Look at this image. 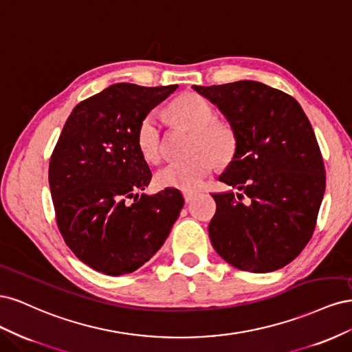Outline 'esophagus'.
<instances>
[{
    "instance_id": "obj_1",
    "label": "esophagus",
    "mask_w": 352,
    "mask_h": 352,
    "mask_svg": "<svg viewBox=\"0 0 352 352\" xmlns=\"http://www.w3.org/2000/svg\"><path fill=\"white\" fill-rule=\"evenodd\" d=\"M194 197H195V192H192V190H185V192H184V198H185L186 202L192 201Z\"/></svg>"
}]
</instances>
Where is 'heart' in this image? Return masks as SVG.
Instances as JSON below:
<instances>
[{"label":"heart","mask_w":352,"mask_h":352,"mask_svg":"<svg viewBox=\"0 0 352 352\" xmlns=\"http://www.w3.org/2000/svg\"><path fill=\"white\" fill-rule=\"evenodd\" d=\"M175 119L195 132L194 148H204L217 160H226L235 151V135L220 122H214L211 104L195 92H185L170 105ZM138 148L148 162L155 163L162 155V120L157 113L144 117L136 132ZM214 168L212 158L204 153H197L188 160H176L157 170L155 184L163 189L194 190Z\"/></svg>","instance_id":"obj_1"}]
</instances>
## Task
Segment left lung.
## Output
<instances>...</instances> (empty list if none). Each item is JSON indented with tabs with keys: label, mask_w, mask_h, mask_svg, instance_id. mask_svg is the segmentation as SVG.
I'll use <instances>...</instances> for the list:
<instances>
[{
	"label": "left lung",
	"mask_w": 352,
	"mask_h": 352,
	"mask_svg": "<svg viewBox=\"0 0 352 352\" xmlns=\"http://www.w3.org/2000/svg\"><path fill=\"white\" fill-rule=\"evenodd\" d=\"M192 89L226 117L235 154L219 177L238 192L212 194V247L233 267L269 273L305 248L316 228L326 172L310 120L295 98L255 80Z\"/></svg>",
	"instance_id": "1"
}]
</instances>
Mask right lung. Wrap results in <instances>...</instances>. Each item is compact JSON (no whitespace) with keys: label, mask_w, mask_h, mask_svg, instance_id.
<instances>
[{"label":"right lung","mask_w":352,"mask_h":352,"mask_svg":"<svg viewBox=\"0 0 352 352\" xmlns=\"http://www.w3.org/2000/svg\"><path fill=\"white\" fill-rule=\"evenodd\" d=\"M177 89L114 83L79 102L50 160L57 225L94 270L132 273L162 248L185 201L177 189L141 194L153 177L136 142L144 117Z\"/></svg>","instance_id":"obj_1"}]
</instances>
